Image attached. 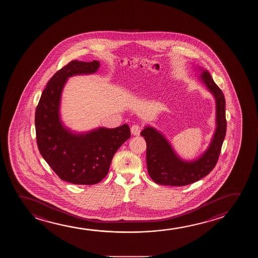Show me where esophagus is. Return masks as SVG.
Returning <instances> with one entry per match:
<instances>
[{
    "mask_svg": "<svg viewBox=\"0 0 258 258\" xmlns=\"http://www.w3.org/2000/svg\"><path fill=\"white\" fill-rule=\"evenodd\" d=\"M131 131V133L134 135V136H139L140 134V132H141V127L138 125V124H134V125H132Z\"/></svg>",
    "mask_w": 258,
    "mask_h": 258,
    "instance_id": "1",
    "label": "esophagus"
}]
</instances>
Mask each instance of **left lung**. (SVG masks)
<instances>
[{"label": "left lung", "instance_id": "1", "mask_svg": "<svg viewBox=\"0 0 258 258\" xmlns=\"http://www.w3.org/2000/svg\"><path fill=\"white\" fill-rule=\"evenodd\" d=\"M197 69V68H196ZM200 81L216 101V130L209 147L195 160L185 161L176 154L164 135L146 126L141 132L146 142V165L151 178L159 184L183 186L209 175L217 164L226 133L225 99L208 70L199 67Z\"/></svg>", "mask_w": 258, "mask_h": 258}]
</instances>
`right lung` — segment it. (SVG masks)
<instances>
[{"mask_svg":"<svg viewBox=\"0 0 258 258\" xmlns=\"http://www.w3.org/2000/svg\"><path fill=\"white\" fill-rule=\"evenodd\" d=\"M99 67L97 60L71 61L49 80L35 111L39 151L53 171L68 183L86 185L99 183L108 174L114 153L131 138L127 124L76 132L66 127L61 119V97L68 78L92 75Z\"/></svg>","mask_w":258,"mask_h":258,"instance_id":"1","label":"right lung"}]
</instances>
